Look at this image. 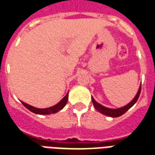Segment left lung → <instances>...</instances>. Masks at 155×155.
<instances>
[{"instance_id":"1","label":"left lung","mask_w":155,"mask_h":155,"mask_svg":"<svg viewBox=\"0 0 155 155\" xmlns=\"http://www.w3.org/2000/svg\"><path fill=\"white\" fill-rule=\"evenodd\" d=\"M140 90H141V84H140V88H139V90H138L137 93L136 97L133 98V100L130 103H128L127 106H124L122 108H119V109H110V108H107V107H105V106H101L99 103H97L94 99L92 97V101H93V106L95 107V109L97 110H98L99 112H101V114H106V115H108L110 117H119L121 116L122 114H124L126 111H127L128 110L132 107V106L134 105V104L137 102V101L139 98V96H140Z\"/></svg>"}]
</instances>
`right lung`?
<instances>
[{"label": "right lung", "mask_w": 155, "mask_h": 155, "mask_svg": "<svg viewBox=\"0 0 155 155\" xmlns=\"http://www.w3.org/2000/svg\"><path fill=\"white\" fill-rule=\"evenodd\" d=\"M67 100H68V93L67 95L63 97V98L61 100V101H59L58 103L55 105V106H52V107H49V108H45V109H39V108H35L34 106H31L28 104H26L24 102L22 103L23 106H25L27 109H28L30 111L35 113V114H54V113H57L59 110H61L66 106V104L67 102Z\"/></svg>", "instance_id": "obj_1"}]
</instances>
